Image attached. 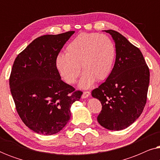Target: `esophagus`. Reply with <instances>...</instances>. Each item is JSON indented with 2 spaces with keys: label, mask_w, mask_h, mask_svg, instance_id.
<instances>
[{
  "label": "esophagus",
  "mask_w": 160,
  "mask_h": 160,
  "mask_svg": "<svg viewBox=\"0 0 160 160\" xmlns=\"http://www.w3.org/2000/svg\"><path fill=\"white\" fill-rule=\"evenodd\" d=\"M90 92H89V91H84V92H83V94H82V98H88L89 95H90Z\"/></svg>",
  "instance_id": "esophagus-1"
}]
</instances>
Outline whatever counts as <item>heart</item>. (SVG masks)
Returning <instances> with one entry per match:
<instances>
[{"mask_svg": "<svg viewBox=\"0 0 160 160\" xmlns=\"http://www.w3.org/2000/svg\"><path fill=\"white\" fill-rule=\"evenodd\" d=\"M116 58V48L105 35L82 32L66 48V54H59L56 60L58 71L69 84L76 82L81 73L84 74L80 86L90 87L96 80L102 82L110 76Z\"/></svg>", "mask_w": 160, "mask_h": 160, "instance_id": "heart-1", "label": "heart"}]
</instances>
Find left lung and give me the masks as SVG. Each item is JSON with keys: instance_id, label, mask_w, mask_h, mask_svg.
Returning a JSON list of instances; mask_svg holds the SVG:
<instances>
[{"instance_id": "1", "label": "left lung", "mask_w": 160, "mask_h": 160, "mask_svg": "<svg viewBox=\"0 0 160 160\" xmlns=\"http://www.w3.org/2000/svg\"><path fill=\"white\" fill-rule=\"evenodd\" d=\"M112 36L116 60L106 82L93 89L92 95L102 104L98 122L110 130L131 125L143 112L147 100L149 68L141 50L115 30H105Z\"/></svg>"}]
</instances>
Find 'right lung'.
Here are the masks:
<instances>
[{
	"label": "right lung",
	"instance_id": "right-lung-1",
	"mask_svg": "<svg viewBox=\"0 0 160 160\" xmlns=\"http://www.w3.org/2000/svg\"><path fill=\"white\" fill-rule=\"evenodd\" d=\"M75 31L44 35L15 59L9 77L11 93L22 121L42 135L56 134L68 122L71 105L82 92L61 80L56 60Z\"/></svg>",
	"mask_w": 160,
	"mask_h": 160
}]
</instances>
